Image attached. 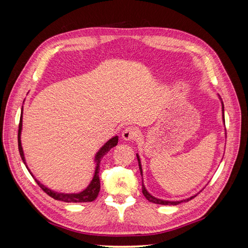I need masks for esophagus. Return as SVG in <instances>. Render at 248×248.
Returning <instances> with one entry per match:
<instances>
[{
	"label": "esophagus",
	"mask_w": 248,
	"mask_h": 248,
	"mask_svg": "<svg viewBox=\"0 0 248 248\" xmlns=\"http://www.w3.org/2000/svg\"><path fill=\"white\" fill-rule=\"evenodd\" d=\"M140 136V130L136 127H127L122 132V138L125 140H132L138 139Z\"/></svg>",
	"instance_id": "1"
}]
</instances>
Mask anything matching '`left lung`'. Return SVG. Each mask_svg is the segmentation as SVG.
I'll return each mask as SVG.
<instances>
[{
  "mask_svg": "<svg viewBox=\"0 0 248 248\" xmlns=\"http://www.w3.org/2000/svg\"><path fill=\"white\" fill-rule=\"evenodd\" d=\"M222 114H223V104H222ZM222 116H223V121H224V115H222ZM137 157H138V161H139V167H140V175L142 176V170H141V166H140V157H139V155H138V154H137ZM141 190H142V194H144L145 198H146L149 202H154V204H158V205H172V206H174V205L181 204V202H183L189 201V200H191V199H193L194 197H196V196H193V197H191V198H189V199H187V200L176 201V202L163 201V200H160V199H157V198L152 197L151 194H150V193L147 191L146 187H145V185H144V182H142V184H141Z\"/></svg>",
  "mask_w": 248,
  "mask_h": 248,
  "instance_id": "8db88e82",
  "label": "left lung"
}]
</instances>
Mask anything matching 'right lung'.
<instances>
[{
    "instance_id": "1",
    "label": "right lung",
    "mask_w": 248,
    "mask_h": 248,
    "mask_svg": "<svg viewBox=\"0 0 248 248\" xmlns=\"http://www.w3.org/2000/svg\"><path fill=\"white\" fill-rule=\"evenodd\" d=\"M21 128H22V108H21V114H20V120H19V125H18V136H17V140H18V150H19V154L22 161H24L25 166L27 167L28 170L30 171L28 166L26 164V159H25V155H24V151H22V147H21V141H20V133H21ZM118 144V137H114L111 138L108 142H106V145L102 146V148L97 152L96 156H95V162H96V168H95V174L94 177L92 179L91 183L89 184V186L85 190H82L79 193H60L57 191L51 190L47 187L44 186L43 184H41L38 180L35 179V181L37 182L40 186V188L46 192V194H48L49 197H51L52 199L58 200V201H62V202H93L98 193L100 191V180H99V167H100V161L102 159V157L106 155L111 148H114L115 146H117ZM30 174L32 175L33 178L34 175L30 171Z\"/></svg>"
}]
</instances>
